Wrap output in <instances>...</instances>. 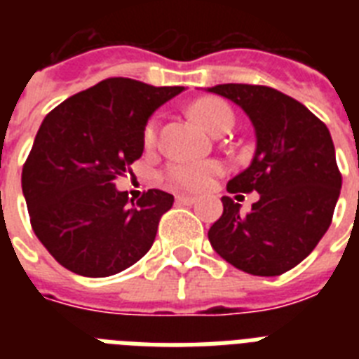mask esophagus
Listing matches in <instances>:
<instances>
[{
    "label": "esophagus",
    "instance_id": "esophagus-1",
    "mask_svg": "<svg viewBox=\"0 0 359 359\" xmlns=\"http://www.w3.org/2000/svg\"><path fill=\"white\" fill-rule=\"evenodd\" d=\"M197 201V197L194 196H177V203L180 205H194Z\"/></svg>",
    "mask_w": 359,
    "mask_h": 359
}]
</instances>
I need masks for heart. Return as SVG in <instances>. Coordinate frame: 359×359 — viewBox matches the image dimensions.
Segmentation results:
<instances>
[{
	"instance_id": "1",
	"label": "heart",
	"mask_w": 359,
	"mask_h": 359,
	"mask_svg": "<svg viewBox=\"0 0 359 359\" xmlns=\"http://www.w3.org/2000/svg\"><path fill=\"white\" fill-rule=\"evenodd\" d=\"M191 115L201 124L203 128L216 135L224 128L233 126V111L224 100L219 98H201L191 106ZM158 124L156 119H151L143 128V143L151 147L156 140ZM222 173V165L216 162H175L165 169V180L180 190H201L210 182L212 177Z\"/></svg>"
}]
</instances>
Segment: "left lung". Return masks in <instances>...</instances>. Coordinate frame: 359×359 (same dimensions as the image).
Wrapping results in <instances>:
<instances>
[{"label": "left lung", "mask_w": 359, "mask_h": 359, "mask_svg": "<svg viewBox=\"0 0 359 359\" xmlns=\"http://www.w3.org/2000/svg\"><path fill=\"white\" fill-rule=\"evenodd\" d=\"M208 91L233 100L255 128L250 168L227 191H257L248 214L222 197L224 214L208 231L222 259L251 276H281L306 259L328 231L341 173L330 130L289 95L266 86L224 83Z\"/></svg>", "instance_id": "left-lung-1"}]
</instances>
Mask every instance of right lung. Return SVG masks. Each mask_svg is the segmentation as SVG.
Here are the masks:
<instances>
[{
    "mask_svg": "<svg viewBox=\"0 0 359 359\" xmlns=\"http://www.w3.org/2000/svg\"><path fill=\"white\" fill-rule=\"evenodd\" d=\"M184 87L108 78L44 117L22 169L31 227L50 255L86 278H108L151 250L173 196L134 201L114 184L143 154V128Z\"/></svg>",
    "mask_w": 359,
    "mask_h": 359,
    "instance_id": "add662e5",
    "label": "right lung"
}]
</instances>
